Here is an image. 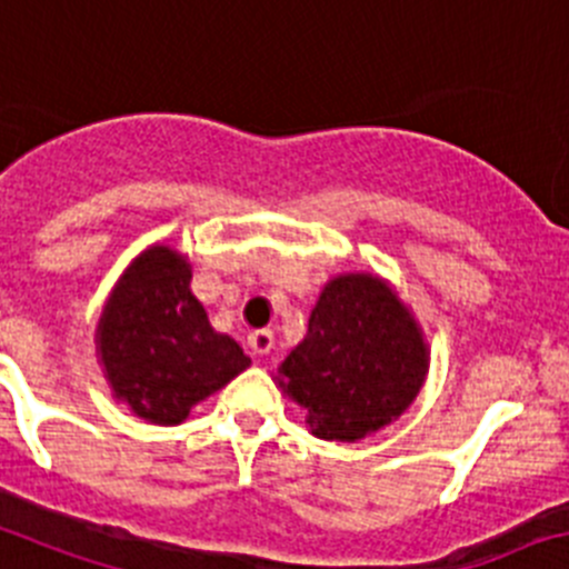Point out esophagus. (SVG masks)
Returning <instances> with one entry per match:
<instances>
[{
    "label": "esophagus",
    "mask_w": 569,
    "mask_h": 569,
    "mask_svg": "<svg viewBox=\"0 0 569 569\" xmlns=\"http://www.w3.org/2000/svg\"><path fill=\"white\" fill-rule=\"evenodd\" d=\"M248 346H251L253 355H268L276 346L273 332H270V329H257V332L248 335Z\"/></svg>",
    "instance_id": "1"
}]
</instances>
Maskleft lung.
<instances>
[{"instance_id":"1","label":"left lung","mask_w":569,"mask_h":569,"mask_svg":"<svg viewBox=\"0 0 569 569\" xmlns=\"http://www.w3.org/2000/svg\"><path fill=\"white\" fill-rule=\"evenodd\" d=\"M427 366L425 335L397 290L375 273H343L321 290L276 380L307 410L312 436L351 443L410 408Z\"/></svg>"}]
</instances>
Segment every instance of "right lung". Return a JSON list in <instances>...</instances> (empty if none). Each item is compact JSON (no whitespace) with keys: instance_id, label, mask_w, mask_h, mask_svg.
I'll return each mask as SVG.
<instances>
[{"instance_id":"obj_1","label":"right lung","mask_w":569,"mask_h":569,"mask_svg":"<svg viewBox=\"0 0 569 569\" xmlns=\"http://www.w3.org/2000/svg\"><path fill=\"white\" fill-rule=\"evenodd\" d=\"M189 281L192 264L176 248H148L119 276L97 323L113 397L153 425L183 421L251 366L234 338L214 332Z\"/></svg>"}]
</instances>
